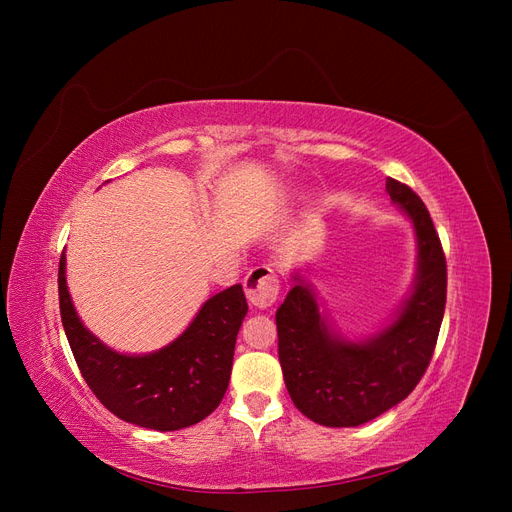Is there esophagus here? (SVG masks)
<instances>
[{
    "instance_id": "obj_1",
    "label": "esophagus",
    "mask_w": 512,
    "mask_h": 512,
    "mask_svg": "<svg viewBox=\"0 0 512 512\" xmlns=\"http://www.w3.org/2000/svg\"><path fill=\"white\" fill-rule=\"evenodd\" d=\"M245 292L255 307H272L280 294V280L270 265H257L245 278Z\"/></svg>"
}]
</instances>
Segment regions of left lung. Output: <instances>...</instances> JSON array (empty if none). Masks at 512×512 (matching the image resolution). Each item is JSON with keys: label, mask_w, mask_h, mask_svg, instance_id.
Wrapping results in <instances>:
<instances>
[{"label": "left lung", "mask_w": 512, "mask_h": 512, "mask_svg": "<svg viewBox=\"0 0 512 512\" xmlns=\"http://www.w3.org/2000/svg\"><path fill=\"white\" fill-rule=\"evenodd\" d=\"M386 191L413 222L419 249L413 292L392 324L363 342L332 334L299 276L276 311L286 390L294 407L319 425L355 427L398 405L423 378L438 342L446 307L442 242L413 188L388 178Z\"/></svg>", "instance_id": "8db88e82"}]
</instances>
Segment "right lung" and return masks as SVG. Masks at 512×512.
Returning <instances> with one entry per match:
<instances>
[{"label":"right lung","mask_w":512,"mask_h":512,"mask_svg":"<svg viewBox=\"0 0 512 512\" xmlns=\"http://www.w3.org/2000/svg\"><path fill=\"white\" fill-rule=\"evenodd\" d=\"M58 290L76 365L107 411L139 427L174 432L218 409L230 382L236 336L249 311L240 284L211 297L172 344L139 357L112 351L83 326L66 286L64 253Z\"/></svg>","instance_id":"add662e5"}]
</instances>
